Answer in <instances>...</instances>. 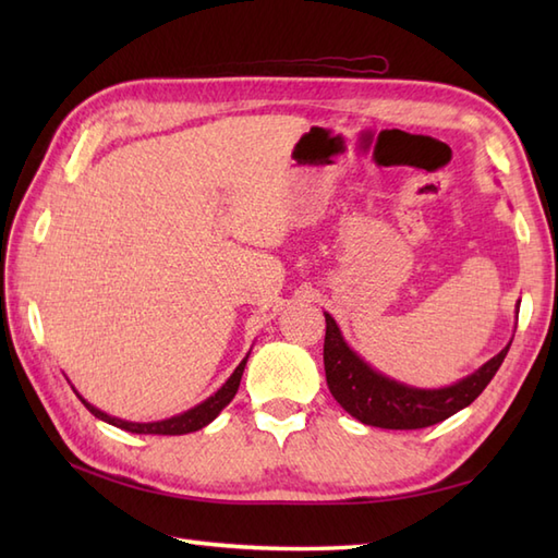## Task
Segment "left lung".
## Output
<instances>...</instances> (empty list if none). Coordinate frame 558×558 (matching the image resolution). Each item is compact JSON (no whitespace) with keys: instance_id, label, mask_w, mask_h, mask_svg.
<instances>
[{"instance_id":"left-lung-1","label":"left lung","mask_w":558,"mask_h":558,"mask_svg":"<svg viewBox=\"0 0 558 558\" xmlns=\"http://www.w3.org/2000/svg\"><path fill=\"white\" fill-rule=\"evenodd\" d=\"M508 348L456 386L438 390L410 388L390 381V378L376 374L369 364H364L345 345L336 322L326 314L324 366L330 393L354 420L381 426V429H424V426L444 422L450 414L468 408L499 372Z\"/></svg>"}]
</instances>
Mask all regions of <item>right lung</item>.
Segmentation results:
<instances>
[{
    "label": "right lung",
    "mask_w": 558,
    "mask_h": 558,
    "mask_svg": "<svg viewBox=\"0 0 558 558\" xmlns=\"http://www.w3.org/2000/svg\"><path fill=\"white\" fill-rule=\"evenodd\" d=\"M244 366H246V360H242V364L236 366L234 374L225 381V386L218 390L216 396H210L206 402H201V405H196L194 410H189L184 414H177V417L172 420H162V422H150V424H136V422H124V420H117V417H110V414H105L100 410H96L93 405H88L86 400L81 398L83 405H86L93 414H96L98 420L108 422V424H114L120 426V429L124 432H134V434H165V436H180V434H189V432H198L204 429L206 424H210L213 420L218 417L220 410L228 405V402L234 398L236 388H240V381H242V374H244Z\"/></svg>",
    "instance_id": "add662e5"
}]
</instances>
